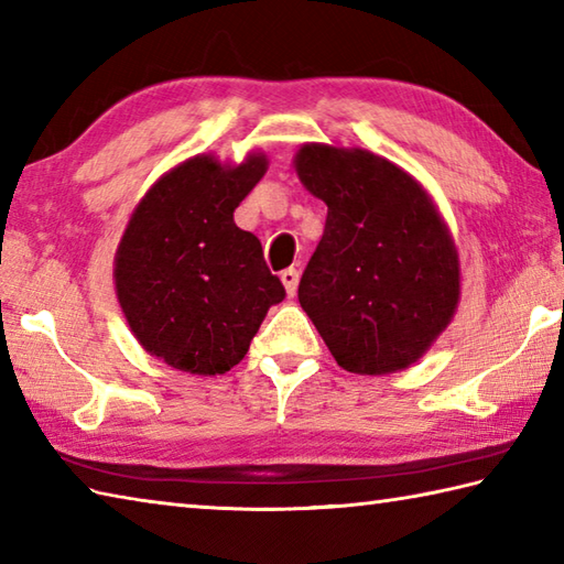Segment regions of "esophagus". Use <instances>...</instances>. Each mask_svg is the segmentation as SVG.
Segmentation results:
<instances>
[{"label": "esophagus", "mask_w": 564, "mask_h": 564, "mask_svg": "<svg viewBox=\"0 0 564 564\" xmlns=\"http://www.w3.org/2000/svg\"><path fill=\"white\" fill-rule=\"evenodd\" d=\"M297 279H301V273H297V269H293V267L281 271V281H283V285H285V293L295 295V291H297Z\"/></svg>", "instance_id": "1"}]
</instances>
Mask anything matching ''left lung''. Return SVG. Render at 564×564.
I'll return each mask as SVG.
<instances>
[{
	"label": "left lung",
	"mask_w": 564,
	"mask_h": 564,
	"mask_svg": "<svg viewBox=\"0 0 564 564\" xmlns=\"http://www.w3.org/2000/svg\"><path fill=\"white\" fill-rule=\"evenodd\" d=\"M303 185L327 205L297 301L351 373L411 367L455 315L459 261L415 178L369 151L307 143Z\"/></svg>",
	"instance_id": "8db88e82"
}]
</instances>
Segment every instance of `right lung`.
<instances>
[{"label": "right lung", "mask_w": 564, "mask_h": 564, "mask_svg": "<svg viewBox=\"0 0 564 564\" xmlns=\"http://www.w3.org/2000/svg\"><path fill=\"white\" fill-rule=\"evenodd\" d=\"M263 173V156L235 169L213 156L185 161L151 187L121 237V311L143 349L173 369L229 371L285 297L261 241L235 225V209Z\"/></svg>", "instance_id": "obj_1"}]
</instances>
